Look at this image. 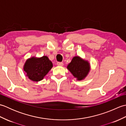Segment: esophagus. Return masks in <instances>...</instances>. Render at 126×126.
Wrapping results in <instances>:
<instances>
[{
	"instance_id": "34e87169",
	"label": "esophagus",
	"mask_w": 126,
	"mask_h": 126,
	"mask_svg": "<svg viewBox=\"0 0 126 126\" xmlns=\"http://www.w3.org/2000/svg\"><path fill=\"white\" fill-rule=\"evenodd\" d=\"M57 65L58 66H63V63H62V62H57Z\"/></svg>"
}]
</instances>
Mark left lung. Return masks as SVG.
Segmentation results:
<instances>
[{"instance_id":"8db88e82","label":"left lung","mask_w":126,"mask_h":126,"mask_svg":"<svg viewBox=\"0 0 126 126\" xmlns=\"http://www.w3.org/2000/svg\"><path fill=\"white\" fill-rule=\"evenodd\" d=\"M67 69L78 81L87 77L90 70V63L79 56H75L67 66Z\"/></svg>"}]
</instances>
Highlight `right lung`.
<instances>
[{"label":"right lung","mask_w":126,"mask_h":126,"mask_svg":"<svg viewBox=\"0 0 126 126\" xmlns=\"http://www.w3.org/2000/svg\"><path fill=\"white\" fill-rule=\"evenodd\" d=\"M52 66L51 61L46 56L41 57H32L26 61L23 70L30 80L38 82L44 79Z\"/></svg>","instance_id":"right-lung-1"}]
</instances>
